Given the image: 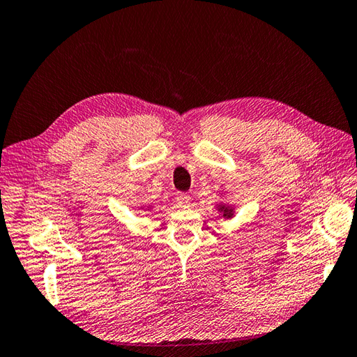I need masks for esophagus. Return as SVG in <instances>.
I'll list each match as a JSON object with an SVG mask.
<instances>
[{
	"mask_svg": "<svg viewBox=\"0 0 357 357\" xmlns=\"http://www.w3.org/2000/svg\"><path fill=\"white\" fill-rule=\"evenodd\" d=\"M176 200H177V204H178L180 206H186V205H190L191 196H190V194H185V192H178Z\"/></svg>",
	"mask_w": 357,
	"mask_h": 357,
	"instance_id": "esophagus-1",
	"label": "esophagus"
}]
</instances>
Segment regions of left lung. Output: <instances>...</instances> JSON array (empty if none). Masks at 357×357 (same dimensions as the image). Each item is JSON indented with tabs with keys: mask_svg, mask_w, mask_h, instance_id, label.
<instances>
[{
	"mask_svg": "<svg viewBox=\"0 0 357 357\" xmlns=\"http://www.w3.org/2000/svg\"><path fill=\"white\" fill-rule=\"evenodd\" d=\"M218 210H219V213H222V216H224L225 219L233 218V214H234V208L231 205H227V204H219Z\"/></svg>",
	"mask_w": 357,
	"mask_h": 357,
	"instance_id": "8db88e82",
	"label": "left lung"
}]
</instances>
